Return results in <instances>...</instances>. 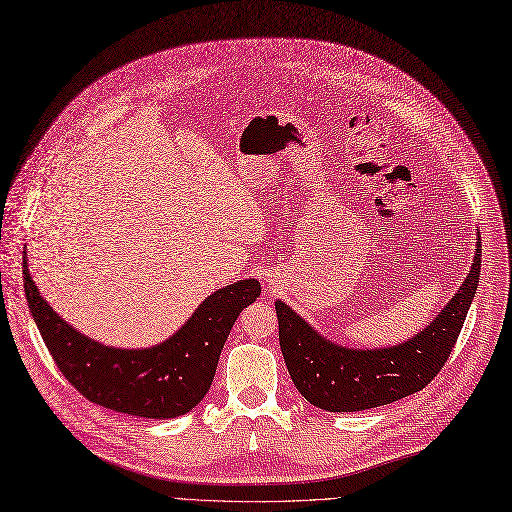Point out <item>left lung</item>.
I'll return each mask as SVG.
<instances>
[{"label":"left lung","instance_id":"obj_1","mask_svg":"<svg viewBox=\"0 0 512 512\" xmlns=\"http://www.w3.org/2000/svg\"><path fill=\"white\" fill-rule=\"evenodd\" d=\"M475 263L460 291L437 318L409 342L384 350H348L327 342L287 304L276 301L278 339L301 396L325 411H365L426 388L456 346L481 272V238Z\"/></svg>","mask_w":512,"mask_h":512}]
</instances>
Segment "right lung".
<instances>
[{
    "instance_id": "add662e5",
    "label": "right lung",
    "mask_w": 512,
    "mask_h": 512,
    "mask_svg": "<svg viewBox=\"0 0 512 512\" xmlns=\"http://www.w3.org/2000/svg\"><path fill=\"white\" fill-rule=\"evenodd\" d=\"M27 304L65 380L84 399L137 418L166 420L194 409L213 384L219 354L238 314L261 295L257 280L219 289L164 344L116 350L69 327L37 291L23 253Z\"/></svg>"
}]
</instances>
